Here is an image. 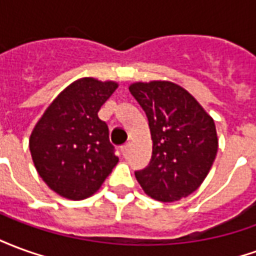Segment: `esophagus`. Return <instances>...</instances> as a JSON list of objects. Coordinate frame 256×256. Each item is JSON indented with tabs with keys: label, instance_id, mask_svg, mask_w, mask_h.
Here are the masks:
<instances>
[{
	"label": "esophagus",
	"instance_id": "34e87169",
	"mask_svg": "<svg viewBox=\"0 0 256 256\" xmlns=\"http://www.w3.org/2000/svg\"><path fill=\"white\" fill-rule=\"evenodd\" d=\"M128 150H130V142H128V144L122 146V155L124 156V158L128 155Z\"/></svg>",
	"mask_w": 256,
	"mask_h": 256
}]
</instances>
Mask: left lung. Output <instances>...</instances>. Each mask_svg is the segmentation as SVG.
Here are the masks:
<instances>
[{
    "instance_id": "1",
    "label": "left lung",
    "mask_w": 256,
    "mask_h": 256,
    "mask_svg": "<svg viewBox=\"0 0 256 256\" xmlns=\"http://www.w3.org/2000/svg\"><path fill=\"white\" fill-rule=\"evenodd\" d=\"M130 93L146 114L152 158L136 178L150 198L172 203L203 184L218 152L214 119L182 86L170 80L134 82Z\"/></svg>"
}]
</instances>
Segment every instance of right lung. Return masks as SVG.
Instances as JSON below:
<instances>
[{
    "instance_id": "right-lung-1",
    "label": "right lung",
    "mask_w": 256,
    "mask_h": 256,
    "mask_svg": "<svg viewBox=\"0 0 256 256\" xmlns=\"http://www.w3.org/2000/svg\"><path fill=\"white\" fill-rule=\"evenodd\" d=\"M116 88L115 80L76 79L49 104L32 128L28 145L34 166L62 198H90L119 162L108 126L97 115Z\"/></svg>"
}]
</instances>
